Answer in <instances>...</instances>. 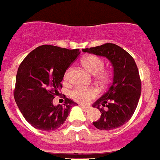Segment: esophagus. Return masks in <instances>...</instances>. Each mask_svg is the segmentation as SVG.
Listing matches in <instances>:
<instances>
[{
  "label": "esophagus",
  "mask_w": 160,
  "mask_h": 160,
  "mask_svg": "<svg viewBox=\"0 0 160 160\" xmlns=\"http://www.w3.org/2000/svg\"><path fill=\"white\" fill-rule=\"evenodd\" d=\"M81 107L82 108L83 111H86V112H88L89 111H90V109H91V107H88V106H84V105H82Z\"/></svg>",
  "instance_id": "1"
}]
</instances>
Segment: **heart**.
Wrapping results in <instances>:
<instances>
[{
    "instance_id": "heart-1",
    "label": "heart",
    "mask_w": 160,
    "mask_h": 160,
    "mask_svg": "<svg viewBox=\"0 0 160 160\" xmlns=\"http://www.w3.org/2000/svg\"><path fill=\"white\" fill-rule=\"evenodd\" d=\"M82 63L89 72L94 74L96 81L102 84L108 82L109 79H110V72L103 69L104 68V61L101 58L98 57L96 55H87L83 58L82 60ZM70 74V69H68L63 77L65 81H67L69 79ZM70 95L73 99L78 102H87L90 98L97 95V91L94 88L77 87L70 91Z\"/></svg>"
}]
</instances>
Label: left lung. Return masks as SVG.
<instances>
[{"mask_svg":"<svg viewBox=\"0 0 160 160\" xmlns=\"http://www.w3.org/2000/svg\"><path fill=\"white\" fill-rule=\"evenodd\" d=\"M83 52L106 57L114 67V78L107 92L93 105L102 113L93 122L96 128L111 131L128 122L138 106L141 94V80L138 67L131 55L115 44L83 49ZM108 107L105 111L100 107Z\"/></svg>","mask_w":160,"mask_h":160,"instance_id":"1","label":"left lung"}]
</instances>
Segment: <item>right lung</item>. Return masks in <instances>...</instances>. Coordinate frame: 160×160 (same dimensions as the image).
Returning <instances> with one entry per match:
<instances>
[{
	"mask_svg": "<svg viewBox=\"0 0 160 160\" xmlns=\"http://www.w3.org/2000/svg\"><path fill=\"white\" fill-rule=\"evenodd\" d=\"M79 54L78 49L43 45L31 51L19 66L14 98L24 118L36 129H58L77 105L68 98L63 105L53 106V100L62 87L65 72Z\"/></svg>",
	"mask_w": 160,
	"mask_h": 160,
	"instance_id": "1",
	"label": "right lung"
}]
</instances>
